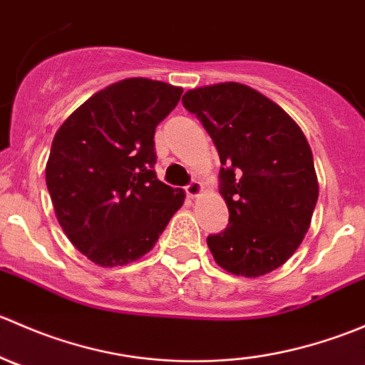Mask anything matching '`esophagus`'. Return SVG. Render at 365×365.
<instances>
[{"label":"esophagus","instance_id":"esophagus-1","mask_svg":"<svg viewBox=\"0 0 365 365\" xmlns=\"http://www.w3.org/2000/svg\"><path fill=\"white\" fill-rule=\"evenodd\" d=\"M185 192L189 197H197L201 192H203V185H201V182L194 180V182H190L189 185L185 187Z\"/></svg>","mask_w":365,"mask_h":365}]
</instances>
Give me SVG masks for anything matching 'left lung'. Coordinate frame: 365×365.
<instances>
[{"instance_id":"obj_1","label":"left lung","mask_w":365,"mask_h":365,"mask_svg":"<svg viewBox=\"0 0 365 365\" xmlns=\"http://www.w3.org/2000/svg\"><path fill=\"white\" fill-rule=\"evenodd\" d=\"M196 114L220 157V194L230 224L206 238L220 268L259 277L284 264L304 240L318 201L311 146L293 118L240 83L189 90Z\"/></svg>"}]
</instances>
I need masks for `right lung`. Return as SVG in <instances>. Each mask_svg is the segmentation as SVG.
I'll return each instance as SVG.
<instances>
[{"mask_svg":"<svg viewBox=\"0 0 365 365\" xmlns=\"http://www.w3.org/2000/svg\"><path fill=\"white\" fill-rule=\"evenodd\" d=\"M183 90L130 77L97 91L58 128L46 165L56 219L95 264L121 267L153 249L183 205L153 165L157 125Z\"/></svg>","mask_w":365,"mask_h":365,"instance_id":"obj_1","label":"right lung"}]
</instances>
